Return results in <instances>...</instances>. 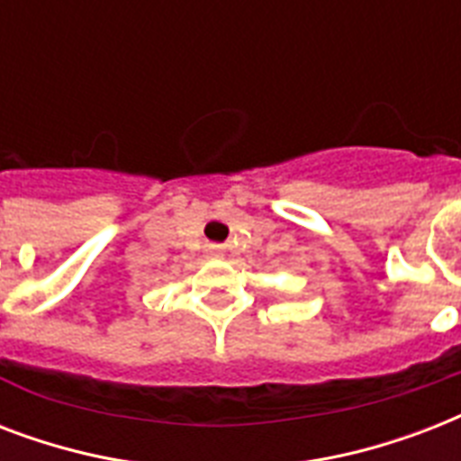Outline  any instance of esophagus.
Here are the masks:
<instances>
[{
  "instance_id": "obj_1",
  "label": "esophagus",
  "mask_w": 461,
  "mask_h": 461,
  "mask_svg": "<svg viewBox=\"0 0 461 461\" xmlns=\"http://www.w3.org/2000/svg\"><path fill=\"white\" fill-rule=\"evenodd\" d=\"M208 253L210 256H222V246H217V244L208 246Z\"/></svg>"
}]
</instances>
